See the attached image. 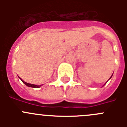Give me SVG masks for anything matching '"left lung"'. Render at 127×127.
Segmentation results:
<instances>
[{"label": "left lung", "instance_id": "1", "mask_svg": "<svg viewBox=\"0 0 127 127\" xmlns=\"http://www.w3.org/2000/svg\"><path fill=\"white\" fill-rule=\"evenodd\" d=\"M112 76H113V74H112ZM112 76H111V77H112ZM111 77H110V78H109V79H111Z\"/></svg>", "mask_w": 127, "mask_h": 127}]
</instances>
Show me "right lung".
Listing matches in <instances>:
<instances>
[{
  "label": "right lung",
  "instance_id": "right-lung-1",
  "mask_svg": "<svg viewBox=\"0 0 127 127\" xmlns=\"http://www.w3.org/2000/svg\"><path fill=\"white\" fill-rule=\"evenodd\" d=\"M20 79H21V78H20ZM21 80H22V81L23 82L25 85H26L27 86H29V87H32V88H39V87L41 86V85H33V84L28 83H26V82H25L24 81L22 80V79H21Z\"/></svg>",
  "mask_w": 127,
  "mask_h": 127
}]
</instances>
